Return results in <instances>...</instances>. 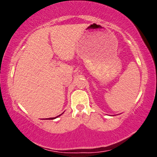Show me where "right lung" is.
<instances>
[{
    "label": "right lung",
    "mask_w": 157,
    "mask_h": 157,
    "mask_svg": "<svg viewBox=\"0 0 157 157\" xmlns=\"http://www.w3.org/2000/svg\"><path fill=\"white\" fill-rule=\"evenodd\" d=\"M60 115H61V114H60ZM60 115H59V116H60ZM59 116H57V117H58ZM55 118H56V117H52V118H49V119H48V120H54V119H55Z\"/></svg>",
    "instance_id": "1"
}]
</instances>
